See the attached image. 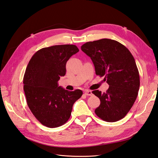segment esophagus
<instances>
[{"label":"esophagus","instance_id":"34e87169","mask_svg":"<svg viewBox=\"0 0 158 158\" xmlns=\"http://www.w3.org/2000/svg\"><path fill=\"white\" fill-rule=\"evenodd\" d=\"M84 94L85 95H89V96H90V95H92V92L89 90H85L84 91Z\"/></svg>","mask_w":158,"mask_h":158}]
</instances>
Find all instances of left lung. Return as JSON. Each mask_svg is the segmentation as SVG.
Segmentation results:
<instances>
[{"mask_svg":"<svg viewBox=\"0 0 158 158\" xmlns=\"http://www.w3.org/2000/svg\"><path fill=\"white\" fill-rule=\"evenodd\" d=\"M81 49L92 59L96 75L104 76L109 85L106 92H92L101 102L95 114L107 122L121 120L135 103L140 88L139 72L132 55L125 45L110 39L87 42Z\"/></svg>","mask_w":158,"mask_h":158,"instance_id":"8db88e82","label":"left lung"}]
</instances>
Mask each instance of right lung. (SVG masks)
Returning <instances> with one entry per match:
<instances>
[{
    "label": "right lung",
    "instance_id": "right-lung-1",
    "mask_svg": "<svg viewBox=\"0 0 158 158\" xmlns=\"http://www.w3.org/2000/svg\"><path fill=\"white\" fill-rule=\"evenodd\" d=\"M79 51L74 45L45 47L32 56L23 76V90L30 111L43 125L56 128L68 121L73 106L82 96L80 89L59 86L66 74V62Z\"/></svg>",
    "mask_w": 158,
    "mask_h": 158
}]
</instances>
